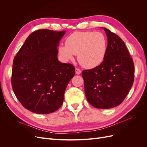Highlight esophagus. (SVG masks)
Masks as SVG:
<instances>
[{"label":"esophagus","mask_w":147,"mask_h":147,"mask_svg":"<svg viewBox=\"0 0 147 147\" xmlns=\"http://www.w3.org/2000/svg\"><path fill=\"white\" fill-rule=\"evenodd\" d=\"M75 73H76L77 74H80L81 70L78 68H76V69H75Z\"/></svg>","instance_id":"obj_1"}]
</instances>
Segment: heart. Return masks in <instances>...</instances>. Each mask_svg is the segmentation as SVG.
<instances>
[{
	"label": "heart",
	"mask_w": 147,
	"mask_h": 147,
	"mask_svg": "<svg viewBox=\"0 0 147 147\" xmlns=\"http://www.w3.org/2000/svg\"><path fill=\"white\" fill-rule=\"evenodd\" d=\"M107 41L100 32H75L70 35L65 45H61L58 52L61 59L68 62L77 55V59L84 67L91 69L99 65L105 59Z\"/></svg>",
	"instance_id": "heart-1"
}]
</instances>
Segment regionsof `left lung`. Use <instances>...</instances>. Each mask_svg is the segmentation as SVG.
I'll list each match as a JSON object with an SVG mask.
<instances>
[{
    "instance_id": "1",
    "label": "left lung",
    "mask_w": 147,
    "mask_h": 147,
    "mask_svg": "<svg viewBox=\"0 0 147 147\" xmlns=\"http://www.w3.org/2000/svg\"><path fill=\"white\" fill-rule=\"evenodd\" d=\"M103 29L108 42L105 59L96 67L83 70L82 77L89 103L97 109H108L125 99L134 82V65L121 38Z\"/></svg>"
}]
</instances>
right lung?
<instances>
[{
  "label": "right lung",
  "instance_id": "1",
  "mask_svg": "<svg viewBox=\"0 0 147 147\" xmlns=\"http://www.w3.org/2000/svg\"><path fill=\"white\" fill-rule=\"evenodd\" d=\"M65 34L40 29L26 38L13 63L11 85L24 107L48 114L63 104L65 89L75 75L73 65L57 59L59 42Z\"/></svg>",
  "mask_w": 147,
  "mask_h": 147
}]
</instances>
